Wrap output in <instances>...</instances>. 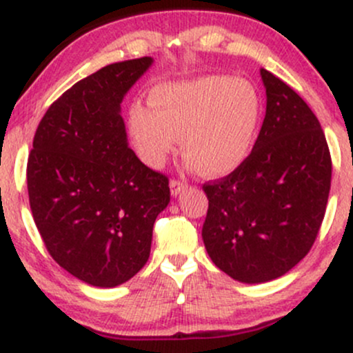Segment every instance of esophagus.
<instances>
[{"mask_svg":"<svg viewBox=\"0 0 353 353\" xmlns=\"http://www.w3.org/2000/svg\"><path fill=\"white\" fill-rule=\"evenodd\" d=\"M171 192H172V196H179V194L182 192V190L184 189H188V184H185V182H182V181H179V179H172L171 181Z\"/></svg>","mask_w":353,"mask_h":353,"instance_id":"1","label":"esophagus"}]
</instances>
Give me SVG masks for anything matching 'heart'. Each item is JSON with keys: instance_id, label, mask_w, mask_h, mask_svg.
Instances as JSON below:
<instances>
[{"instance_id": "obj_1", "label": "heart", "mask_w": 353, "mask_h": 353, "mask_svg": "<svg viewBox=\"0 0 353 353\" xmlns=\"http://www.w3.org/2000/svg\"><path fill=\"white\" fill-rule=\"evenodd\" d=\"M151 106L132 103L129 131L145 164L159 168L182 137L190 168L208 176L236 171L252 151L262 104L250 83L210 74L161 84L151 91Z\"/></svg>"}]
</instances>
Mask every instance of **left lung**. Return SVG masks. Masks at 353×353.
<instances>
[{"label": "left lung", "mask_w": 353, "mask_h": 353, "mask_svg": "<svg viewBox=\"0 0 353 353\" xmlns=\"http://www.w3.org/2000/svg\"><path fill=\"white\" fill-rule=\"evenodd\" d=\"M267 108L252 152L202 185L209 257L239 282H269L309 254L325 216L332 159L317 116L292 88L261 70Z\"/></svg>", "instance_id": "obj_1"}]
</instances>
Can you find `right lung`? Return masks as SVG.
Segmentation results:
<instances>
[{
	"instance_id": "add662e5",
	"label": "right lung",
	"mask_w": 353,
	"mask_h": 353,
	"mask_svg": "<svg viewBox=\"0 0 353 353\" xmlns=\"http://www.w3.org/2000/svg\"><path fill=\"white\" fill-rule=\"evenodd\" d=\"M152 58L78 81L43 116L28 157L30 208L48 252L79 281L116 287L143 269L169 179L128 145L121 103Z\"/></svg>"
}]
</instances>
